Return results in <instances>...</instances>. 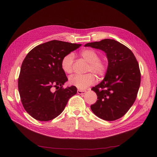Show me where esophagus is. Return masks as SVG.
I'll return each mask as SVG.
<instances>
[{
  "label": "esophagus",
  "instance_id": "1",
  "mask_svg": "<svg viewBox=\"0 0 157 157\" xmlns=\"http://www.w3.org/2000/svg\"><path fill=\"white\" fill-rule=\"evenodd\" d=\"M86 92L85 90H78L77 91V93L79 95H83V94H85Z\"/></svg>",
  "mask_w": 157,
  "mask_h": 157
}]
</instances>
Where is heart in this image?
I'll return each mask as SVG.
<instances>
[{"label":"heart","instance_id":"obj_1","mask_svg":"<svg viewBox=\"0 0 157 157\" xmlns=\"http://www.w3.org/2000/svg\"><path fill=\"white\" fill-rule=\"evenodd\" d=\"M81 56L89 63L87 72H90L85 75H74L69 79L71 85L78 89L84 90L95 83L96 81L95 74L98 77L101 78L105 75L108 70V62L105 59H100V55L97 51L92 49H83L80 53ZM74 59L72 53L66 55L62 60L61 66L63 71L71 74L74 71Z\"/></svg>","mask_w":157,"mask_h":157}]
</instances>
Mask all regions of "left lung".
I'll return each mask as SVG.
<instances>
[{
    "label": "left lung",
    "mask_w": 157,
    "mask_h": 157,
    "mask_svg": "<svg viewBox=\"0 0 157 157\" xmlns=\"http://www.w3.org/2000/svg\"><path fill=\"white\" fill-rule=\"evenodd\" d=\"M85 46L104 51L109 66L104 79L92 88L98 100L90 108L102 120H118L127 113L137 95L141 72L136 58L128 48L113 39H105Z\"/></svg>",
    "instance_id": "obj_1"
}]
</instances>
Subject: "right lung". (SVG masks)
Returning <instances> with one entry per match:
<instances>
[{
    "mask_svg": "<svg viewBox=\"0 0 157 157\" xmlns=\"http://www.w3.org/2000/svg\"><path fill=\"white\" fill-rule=\"evenodd\" d=\"M81 46L53 40L36 46L25 58L18 78V90L25 110L34 119L46 121L55 118L63 111L69 98L76 94V86L63 87L68 79L61 62L66 55Z\"/></svg>",
    "mask_w": 157,
    "mask_h": 157,
    "instance_id": "right-lung-1",
    "label": "right lung"
}]
</instances>
